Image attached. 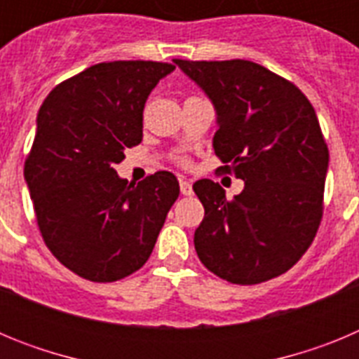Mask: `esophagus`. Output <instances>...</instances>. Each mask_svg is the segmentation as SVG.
<instances>
[{"label":"esophagus","mask_w":359,"mask_h":359,"mask_svg":"<svg viewBox=\"0 0 359 359\" xmlns=\"http://www.w3.org/2000/svg\"><path fill=\"white\" fill-rule=\"evenodd\" d=\"M180 190H182L183 196L192 194V183L187 182V180H180Z\"/></svg>","instance_id":"1"}]
</instances>
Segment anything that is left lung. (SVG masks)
<instances>
[{
    "label": "left lung",
    "instance_id": "8db88e82",
    "mask_svg": "<svg viewBox=\"0 0 359 359\" xmlns=\"http://www.w3.org/2000/svg\"><path fill=\"white\" fill-rule=\"evenodd\" d=\"M174 65L210 98L215 154L244 182L231 201L219 183H194L205 207L194 233L199 261L243 286L286 273L311 246L322 219L329 151L315 109L297 86L257 62L174 59Z\"/></svg>",
    "mask_w": 359,
    "mask_h": 359
}]
</instances>
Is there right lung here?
<instances>
[{"label": "right lung", "mask_w": 359, "mask_h": 359, "mask_svg": "<svg viewBox=\"0 0 359 359\" xmlns=\"http://www.w3.org/2000/svg\"><path fill=\"white\" fill-rule=\"evenodd\" d=\"M174 68L100 62L44 98L25 180L44 243L79 277L115 282L140 269L180 196L172 172L135 185L115 170L142 142L147 97Z\"/></svg>", "instance_id": "obj_1"}]
</instances>
